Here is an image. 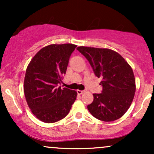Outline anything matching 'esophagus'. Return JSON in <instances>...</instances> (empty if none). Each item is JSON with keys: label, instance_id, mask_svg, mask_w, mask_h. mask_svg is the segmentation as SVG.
I'll return each mask as SVG.
<instances>
[{"label": "esophagus", "instance_id": "obj_1", "mask_svg": "<svg viewBox=\"0 0 154 154\" xmlns=\"http://www.w3.org/2000/svg\"><path fill=\"white\" fill-rule=\"evenodd\" d=\"M77 94L81 95V94H82V93H84L85 91H79V90H77Z\"/></svg>", "mask_w": 154, "mask_h": 154}]
</instances>
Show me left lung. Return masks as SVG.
I'll return each instance as SVG.
<instances>
[{
  "instance_id": "obj_1",
  "label": "left lung",
  "mask_w": 154,
  "mask_h": 154,
  "mask_svg": "<svg viewBox=\"0 0 154 154\" xmlns=\"http://www.w3.org/2000/svg\"><path fill=\"white\" fill-rule=\"evenodd\" d=\"M77 50L88 60L95 76L102 79V93L93 94L88 111L101 121L119 119L128 110L135 95V79L131 66L111 49L79 46Z\"/></svg>"
}]
</instances>
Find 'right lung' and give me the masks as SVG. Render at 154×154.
I'll list each match as a JSON object with an SVG mask.
<instances>
[{
  "instance_id": "obj_1",
  "label": "right lung",
  "mask_w": 154,
  "mask_h": 154,
  "mask_svg": "<svg viewBox=\"0 0 154 154\" xmlns=\"http://www.w3.org/2000/svg\"><path fill=\"white\" fill-rule=\"evenodd\" d=\"M77 45L52 44L35 55L26 68L24 93L28 106L40 121L53 123L63 119L77 98V92L61 89L69 60Z\"/></svg>"
}]
</instances>
